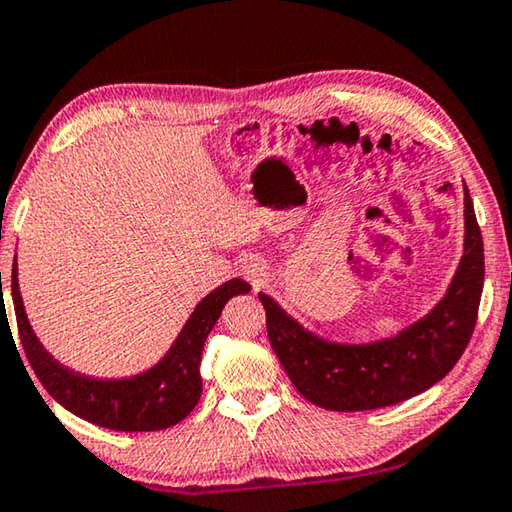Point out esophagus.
Wrapping results in <instances>:
<instances>
[{"mask_svg":"<svg viewBox=\"0 0 512 512\" xmlns=\"http://www.w3.org/2000/svg\"><path fill=\"white\" fill-rule=\"evenodd\" d=\"M242 276H245V279L251 283V288L258 290L265 281V270H263V265L249 261L242 265Z\"/></svg>","mask_w":512,"mask_h":512,"instance_id":"1","label":"esophagus"}]
</instances>
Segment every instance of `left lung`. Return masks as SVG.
I'll list each match as a JSON object with an SVG mask.
<instances>
[{
  "label": "left lung",
  "instance_id": "obj_1",
  "mask_svg": "<svg viewBox=\"0 0 512 512\" xmlns=\"http://www.w3.org/2000/svg\"><path fill=\"white\" fill-rule=\"evenodd\" d=\"M463 218V256L443 299L393 337L333 342L258 292L270 344L303 398L330 411L380 409L418 396L454 369L477 324L483 290V240L465 184Z\"/></svg>",
  "mask_w": 512,
  "mask_h": 512
}]
</instances>
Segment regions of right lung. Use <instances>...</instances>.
I'll return each instance as SVG.
<instances>
[{
	"instance_id": "right-lung-1",
	"label": "right lung",
	"mask_w": 512,
	"mask_h": 512,
	"mask_svg": "<svg viewBox=\"0 0 512 512\" xmlns=\"http://www.w3.org/2000/svg\"><path fill=\"white\" fill-rule=\"evenodd\" d=\"M249 290L251 285L247 281L231 279L206 294L186 319L166 355L150 369L130 378H92L60 364L42 346L24 310L20 281H17V258L11 276L17 330H20L24 353L42 387L71 414L98 427L116 429V432H159L191 414L202 396L200 360L206 337L227 301Z\"/></svg>"
}]
</instances>
